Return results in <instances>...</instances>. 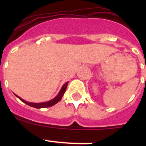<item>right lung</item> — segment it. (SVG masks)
I'll list each match as a JSON object with an SVG mask.
<instances>
[{
	"label": "right lung",
	"mask_w": 146,
	"mask_h": 146,
	"mask_svg": "<svg viewBox=\"0 0 146 146\" xmlns=\"http://www.w3.org/2000/svg\"><path fill=\"white\" fill-rule=\"evenodd\" d=\"M67 85H68V82H66L65 84L63 86V87H62V88L60 89V92H59V94H58L57 96H55V98H54L53 99H52L51 101H49V102H42V103H31V102H28L26 101H24L23 99H22L21 98H20L18 96H17L19 99L21 100L22 102H23L24 103H25L26 104H28V105H29V106L31 107H33V108H49V107H52L53 106L54 104H55L56 103L58 102L59 101H60V99H61V98L63 97V96H64V93H65L66 90V87H67Z\"/></svg>",
	"instance_id": "add662e5"
}]
</instances>
